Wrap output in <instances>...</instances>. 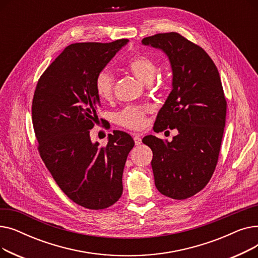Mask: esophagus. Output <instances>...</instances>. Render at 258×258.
Returning <instances> with one entry per match:
<instances>
[{
    "label": "esophagus",
    "mask_w": 258,
    "mask_h": 258,
    "mask_svg": "<svg viewBox=\"0 0 258 258\" xmlns=\"http://www.w3.org/2000/svg\"><path fill=\"white\" fill-rule=\"evenodd\" d=\"M134 141L136 145H140L141 144V135L140 134H134Z\"/></svg>",
    "instance_id": "esophagus-1"
}]
</instances>
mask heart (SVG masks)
Masks as SVG:
<instances>
[{"label":"heart","mask_w":258,"mask_h":258,"mask_svg":"<svg viewBox=\"0 0 258 258\" xmlns=\"http://www.w3.org/2000/svg\"><path fill=\"white\" fill-rule=\"evenodd\" d=\"M132 74L143 84H151L157 73L156 62L146 55H135L126 63ZM115 76L108 70L100 71L95 78V89L98 96L103 100L111 99L114 94ZM150 106H127L116 115L118 124L130 130H140L146 122V113Z\"/></svg>","instance_id":"obj_1"}]
</instances>
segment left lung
I'll return each instance as SVG.
<instances>
[{
  "mask_svg": "<svg viewBox=\"0 0 258 258\" xmlns=\"http://www.w3.org/2000/svg\"><path fill=\"white\" fill-rule=\"evenodd\" d=\"M142 44L163 51L172 70V90L154 131H178L170 142L153 135L142 142L153 151L158 190L185 200L208 184L219 160L227 110L220 73L204 49L177 32L148 36Z\"/></svg>",
  "mask_w": 258,
  "mask_h": 258,
  "instance_id": "obj_1",
  "label": "left lung"
}]
</instances>
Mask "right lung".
Returning a JSON list of instances; mask_svg holds the SVG:
<instances>
[{
	"mask_svg": "<svg viewBox=\"0 0 258 258\" xmlns=\"http://www.w3.org/2000/svg\"><path fill=\"white\" fill-rule=\"evenodd\" d=\"M128 39L68 46L38 79L32 123L40 158L64 195L92 210L120 199L122 173L135 145L127 133L115 131L107 144L93 143L99 96L95 78Z\"/></svg>",
	"mask_w": 258,
	"mask_h": 258,
	"instance_id": "obj_1",
	"label": "right lung"
}]
</instances>
